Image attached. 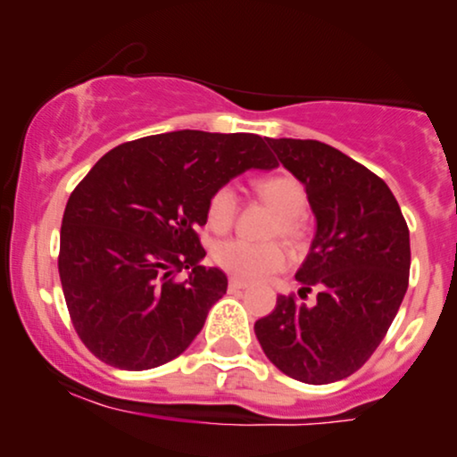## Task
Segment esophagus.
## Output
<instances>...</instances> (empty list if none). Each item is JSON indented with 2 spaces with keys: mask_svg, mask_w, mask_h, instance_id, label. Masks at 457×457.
Listing matches in <instances>:
<instances>
[{
  "mask_svg": "<svg viewBox=\"0 0 457 457\" xmlns=\"http://www.w3.org/2000/svg\"><path fill=\"white\" fill-rule=\"evenodd\" d=\"M245 287H249V281L238 279V277H232V279H229V290H245Z\"/></svg>",
  "mask_w": 457,
  "mask_h": 457,
  "instance_id": "1",
  "label": "esophagus"
}]
</instances>
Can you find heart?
I'll return each instance as SVG.
<instances>
[{
	"label": "heart",
	"mask_w": 457,
	"mask_h": 457,
	"mask_svg": "<svg viewBox=\"0 0 457 457\" xmlns=\"http://www.w3.org/2000/svg\"><path fill=\"white\" fill-rule=\"evenodd\" d=\"M258 193L281 214L272 236L298 238L303 232V212L307 208V191L295 176H270L258 182ZM238 212V195L232 185L219 187L208 199L206 219L217 232L232 228ZM212 260L223 270L245 279H260L270 272L281 270L287 264V251L281 243H251L245 238H228L214 245Z\"/></svg>",
	"instance_id": "b5f03b06"
}]
</instances>
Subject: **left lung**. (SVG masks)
I'll list each match as a JSON object with an SVG mask.
<instances>
[{
  "label": "left lung",
  "instance_id": "8db88e82",
  "mask_svg": "<svg viewBox=\"0 0 457 457\" xmlns=\"http://www.w3.org/2000/svg\"><path fill=\"white\" fill-rule=\"evenodd\" d=\"M269 145L305 185L318 228L296 272L303 301L277 296L255 335L283 374L328 385L361 370L385 339L408 287L411 234L386 182L344 152L316 139Z\"/></svg>",
  "mask_w": 457,
  "mask_h": 457
}]
</instances>
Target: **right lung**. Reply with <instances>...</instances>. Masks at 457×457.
<instances>
[{
    "mask_svg": "<svg viewBox=\"0 0 457 457\" xmlns=\"http://www.w3.org/2000/svg\"><path fill=\"white\" fill-rule=\"evenodd\" d=\"M272 170L253 133L174 130L109 150L62 219V290L72 327L103 363L141 371L191 345L228 277L206 269L208 199L245 170ZM189 270L187 280L175 275Z\"/></svg>",
    "mask_w": 457,
    "mask_h": 457,
    "instance_id": "add662e5",
    "label": "right lung"
}]
</instances>
